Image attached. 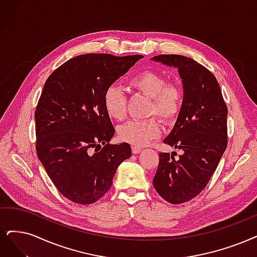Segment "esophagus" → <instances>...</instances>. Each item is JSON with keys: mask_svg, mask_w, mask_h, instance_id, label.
I'll use <instances>...</instances> for the list:
<instances>
[{"mask_svg": "<svg viewBox=\"0 0 257 257\" xmlns=\"http://www.w3.org/2000/svg\"><path fill=\"white\" fill-rule=\"evenodd\" d=\"M131 150H132V154L138 155V154H140L141 151H142V148L140 146H134V145H132L131 146Z\"/></svg>", "mask_w": 257, "mask_h": 257, "instance_id": "obj_1", "label": "esophagus"}]
</instances>
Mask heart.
<instances>
[{"label":"heart","mask_w":257,"mask_h":257,"mask_svg":"<svg viewBox=\"0 0 257 257\" xmlns=\"http://www.w3.org/2000/svg\"><path fill=\"white\" fill-rule=\"evenodd\" d=\"M132 88L150 97L147 115H158L166 123H173L179 116L183 104V90L180 84L167 81L161 73L151 70L141 71L129 79ZM103 107L108 116L123 120L127 116V96L117 84H111L103 93ZM161 123L156 117L144 120L132 119L119 127L118 138L134 146H143L158 139Z\"/></svg>","instance_id":"b5f03b06"}]
</instances>
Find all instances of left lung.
Wrapping results in <instances>:
<instances>
[{
  "label": "left lung",
  "mask_w": 257,
  "mask_h": 257,
  "mask_svg": "<svg viewBox=\"0 0 257 257\" xmlns=\"http://www.w3.org/2000/svg\"><path fill=\"white\" fill-rule=\"evenodd\" d=\"M178 69L183 83V104L164 143L183 150L159 154L154 186L164 200L184 203L200 194L210 181L227 145V108L215 76L200 63L181 55L151 58Z\"/></svg>",
  "instance_id": "left-lung-1"
}]
</instances>
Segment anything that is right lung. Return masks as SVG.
Here are the masks:
<instances>
[{
  "instance_id": "add662e5",
  "label": "right lung",
  "mask_w": 257,
  "mask_h": 257,
  "mask_svg": "<svg viewBox=\"0 0 257 257\" xmlns=\"http://www.w3.org/2000/svg\"><path fill=\"white\" fill-rule=\"evenodd\" d=\"M142 55L85 54L68 60L46 79L38 101L36 151L57 189L69 200L91 204L112 185L118 165L131 156L114 136L103 93Z\"/></svg>"
}]
</instances>
